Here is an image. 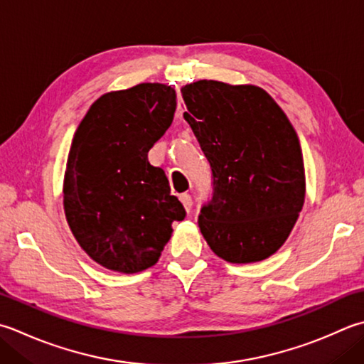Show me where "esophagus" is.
Instances as JSON below:
<instances>
[{
    "label": "esophagus",
    "mask_w": 364,
    "mask_h": 364,
    "mask_svg": "<svg viewBox=\"0 0 364 364\" xmlns=\"http://www.w3.org/2000/svg\"><path fill=\"white\" fill-rule=\"evenodd\" d=\"M180 200H181L184 208H186V211H191V208H192V197L188 194V192H184V194L180 196Z\"/></svg>",
    "instance_id": "esophagus-1"
}]
</instances>
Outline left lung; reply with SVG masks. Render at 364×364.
Masks as SVG:
<instances>
[{"instance_id": "obj_1", "label": "left lung", "mask_w": 364, "mask_h": 364, "mask_svg": "<svg viewBox=\"0 0 364 364\" xmlns=\"http://www.w3.org/2000/svg\"><path fill=\"white\" fill-rule=\"evenodd\" d=\"M192 132L208 159L213 197L198 227L230 263L269 257L287 240L304 203L300 140L273 97L254 85L194 82L181 88Z\"/></svg>"}]
</instances>
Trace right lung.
I'll list each match as a JSON object with an SVG mask.
<instances>
[{
    "label": "right lung",
    "instance_id": "right-lung-1",
    "mask_svg": "<svg viewBox=\"0 0 364 364\" xmlns=\"http://www.w3.org/2000/svg\"><path fill=\"white\" fill-rule=\"evenodd\" d=\"M176 95L140 83L90 107L70 145L64 211L90 257L113 272L139 273L159 260L172 223L186 218L148 151L173 121Z\"/></svg>",
    "mask_w": 364,
    "mask_h": 364
}]
</instances>
